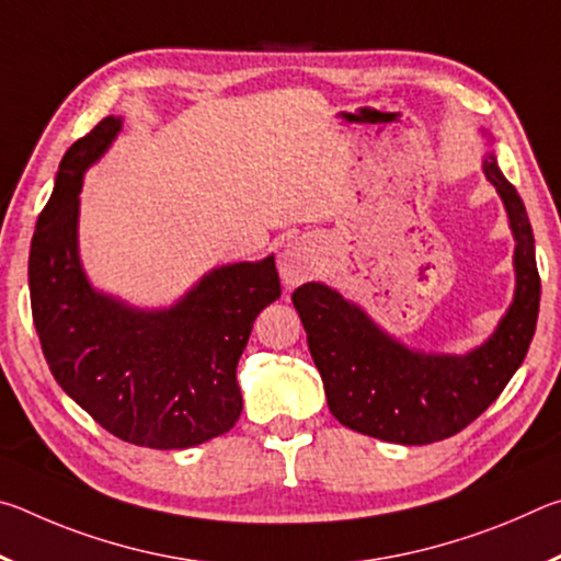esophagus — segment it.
I'll return each mask as SVG.
<instances>
[{"label": "esophagus", "instance_id": "obj_1", "mask_svg": "<svg viewBox=\"0 0 561 561\" xmlns=\"http://www.w3.org/2000/svg\"><path fill=\"white\" fill-rule=\"evenodd\" d=\"M314 272H317L314 254H311L307 247L289 244L287 250H284L282 260H279V274H282V282L287 284V287H297V284L307 282Z\"/></svg>", "mask_w": 561, "mask_h": 561}]
</instances>
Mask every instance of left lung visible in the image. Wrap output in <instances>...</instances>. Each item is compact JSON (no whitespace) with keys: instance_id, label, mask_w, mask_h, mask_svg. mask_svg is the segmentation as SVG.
Listing matches in <instances>:
<instances>
[{"instance_id":"left-lung-1","label":"left lung","mask_w":561,"mask_h":561,"mask_svg":"<svg viewBox=\"0 0 561 561\" xmlns=\"http://www.w3.org/2000/svg\"><path fill=\"white\" fill-rule=\"evenodd\" d=\"M485 175L505 201L515 232L517 289L495 334L472 354L408 351L324 284L309 282L294 289V309L324 381L329 411L346 428L401 445L445 440L485 413L525 360L542 289L535 234L525 203L502 175L495 156L485 160Z\"/></svg>"}]
</instances>
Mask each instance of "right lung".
Listing matches in <instances>:
<instances>
[{
  "label": "right lung",
  "mask_w": 561,
  "mask_h": 561,
  "mask_svg": "<svg viewBox=\"0 0 561 561\" xmlns=\"http://www.w3.org/2000/svg\"><path fill=\"white\" fill-rule=\"evenodd\" d=\"M121 118L76 140L36 220L32 317L51 374L116 438L156 450L193 448L242 413L237 360L252 324L282 294L274 257L227 264L165 311H138L93 291L76 252L83 170L111 146Z\"/></svg>",
  "instance_id": "right-lung-1"
}]
</instances>
